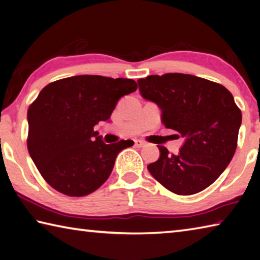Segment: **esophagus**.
I'll return each instance as SVG.
<instances>
[{
  "label": "esophagus",
  "instance_id": "esophagus-1",
  "mask_svg": "<svg viewBox=\"0 0 260 260\" xmlns=\"http://www.w3.org/2000/svg\"><path fill=\"white\" fill-rule=\"evenodd\" d=\"M134 145L136 146V148H143V146L145 145V143L143 142V141H141V140H135L134 141Z\"/></svg>",
  "mask_w": 260,
  "mask_h": 260
}]
</instances>
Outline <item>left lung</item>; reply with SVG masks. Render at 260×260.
Listing matches in <instances>:
<instances>
[{
    "mask_svg": "<svg viewBox=\"0 0 260 260\" xmlns=\"http://www.w3.org/2000/svg\"><path fill=\"white\" fill-rule=\"evenodd\" d=\"M143 99L161 110V122L184 143L177 154L159 145L151 175L169 191L190 196L211 185L237 149L242 115L223 85L187 74L151 75L138 81Z\"/></svg>",
    "mask_w": 260,
    "mask_h": 260,
    "instance_id": "8db88e82",
    "label": "left lung"
}]
</instances>
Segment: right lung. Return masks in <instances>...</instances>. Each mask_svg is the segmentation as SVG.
<instances>
[{
    "label": "right lung",
    "instance_id": "add662e5",
    "mask_svg": "<svg viewBox=\"0 0 260 260\" xmlns=\"http://www.w3.org/2000/svg\"><path fill=\"white\" fill-rule=\"evenodd\" d=\"M136 88L133 79L81 75L42 89L27 112V146L52 187L66 196L83 197L107 181L118 153L134 142L106 144L93 128L109 120L119 99Z\"/></svg>",
    "mask_w": 260,
    "mask_h": 260
}]
</instances>
